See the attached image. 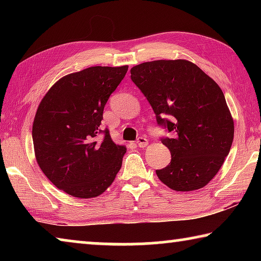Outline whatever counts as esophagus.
Here are the masks:
<instances>
[{
  "mask_svg": "<svg viewBox=\"0 0 261 261\" xmlns=\"http://www.w3.org/2000/svg\"><path fill=\"white\" fill-rule=\"evenodd\" d=\"M136 144H137V146H138V147L144 148L148 145V140L145 138V137H139V138L136 140Z\"/></svg>",
  "mask_w": 261,
  "mask_h": 261,
  "instance_id": "34e87169",
  "label": "esophagus"
}]
</instances>
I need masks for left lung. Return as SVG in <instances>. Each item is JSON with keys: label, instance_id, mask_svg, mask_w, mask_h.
<instances>
[{"label": "left lung", "instance_id": "obj_1", "mask_svg": "<svg viewBox=\"0 0 261 261\" xmlns=\"http://www.w3.org/2000/svg\"><path fill=\"white\" fill-rule=\"evenodd\" d=\"M130 72L158 124L174 134L162 139L171 161L156 170L159 179L175 191L204 188L222 167L233 140V120L222 90L187 60L145 62Z\"/></svg>", "mask_w": 261, "mask_h": 261}]
</instances>
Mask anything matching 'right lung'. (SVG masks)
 <instances>
[{
	"label": "right lung",
	"instance_id": "obj_1",
	"mask_svg": "<svg viewBox=\"0 0 261 261\" xmlns=\"http://www.w3.org/2000/svg\"><path fill=\"white\" fill-rule=\"evenodd\" d=\"M123 67H91L69 73L53 85L35 113L34 154L42 173L62 191L94 198L107 190L122 167L124 145L101 132L103 108L127 71Z\"/></svg>",
	"mask_w": 261,
	"mask_h": 261
}]
</instances>
